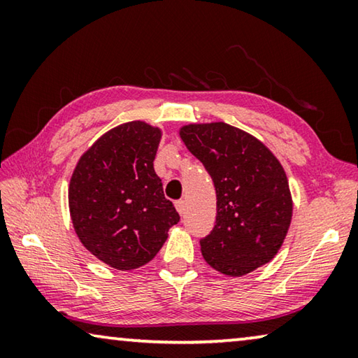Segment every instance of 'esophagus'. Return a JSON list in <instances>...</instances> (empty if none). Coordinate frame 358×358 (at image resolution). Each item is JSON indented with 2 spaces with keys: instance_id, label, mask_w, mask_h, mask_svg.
I'll return each mask as SVG.
<instances>
[{
  "instance_id": "obj_1",
  "label": "esophagus",
  "mask_w": 358,
  "mask_h": 358,
  "mask_svg": "<svg viewBox=\"0 0 358 358\" xmlns=\"http://www.w3.org/2000/svg\"><path fill=\"white\" fill-rule=\"evenodd\" d=\"M175 208H177V211H178L180 215H185L186 202H185V201H177V202H175Z\"/></svg>"
}]
</instances>
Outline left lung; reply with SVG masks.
<instances>
[{
  "label": "left lung",
  "instance_id": "1",
  "mask_svg": "<svg viewBox=\"0 0 358 358\" xmlns=\"http://www.w3.org/2000/svg\"><path fill=\"white\" fill-rule=\"evenodd\" d=\"M180 137L215 183L216 224L201 240L203 259L227 276L268 264L294 208L281 162L259 138L222 121L186 124Z\"/></svg>",
  "mask_w": 358,
  "mask_h": 358
}]
</instances>
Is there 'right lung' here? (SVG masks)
I'll list each match as a JSON object with an SVG mask.
<instances>
[{
    "label": "right lung",
    "instance_id": "right-lung-1",
    "mask_svg": "<svg viewBox=\"0 0 358 358\" xmlns=\"http://www.w3.org/2000/svg\"><path fill=\"white\" fill-rule=\"evenodd\" d=\"M162 131L128 121L80 156L69 183L72 226L82 245L117 270L148 264L180 221L153 167Z\"/></svg>",
    "mask_w": 358,
    "mask_h": 358
}]
</instances>
